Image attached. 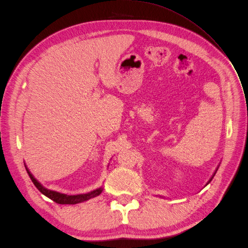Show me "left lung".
<instances>
[{
  "label": "left lung",
  "mask_w": 248,
  "mask_h": 248,
  "mask_svg": "<svg viewBox=\"0 0 248 248\" xmlns=\"http://www.w3.org/2000/svg\"><path fill=\"white\" fill-rule=\"evenodd\" d=\"M217 169H218V168H217ZM217 169H216V170H215V172H214V174H213V175H212V177H211V178H210V179H209V181H208V182H207V184H208V183H209V182H210V181H211V180H212V178H213V177H214V175H215V173H216V171H217ZM207 184H206V185H207Z\"/></svg>",
  "instance_id": "1"
}]
</instances>
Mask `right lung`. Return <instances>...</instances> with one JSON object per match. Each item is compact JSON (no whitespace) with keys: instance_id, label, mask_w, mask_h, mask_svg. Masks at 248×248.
<instances>
[{"instance_id":"1","label":"right lung","mask_w":248,"mask_h":248,"mask_svg":"<svg viewBox=\"0 0 248 248\" xmlns=\"http://www.w3.org/2000/svg\"><path fill=\"white\" fill-rule=\"evenodd\" d=\"M26 170L29 174V176H30L32 182L34 183V185L38 188V190L44 194L45 196H47L48 198L52 199L53 201H55L58 204H77V203H81L84 201L89 200L91 198H94L98 195L101 194V192L103 191V188L100 187L95 189V190L89 192V193H85V194H78V195H67V194H63L60 192H57V191H53L50 190V189H47L44 187L34 176L33 174L29 171V169L27 168V166L25 165Z\"/></svg>"}]
</instances>
